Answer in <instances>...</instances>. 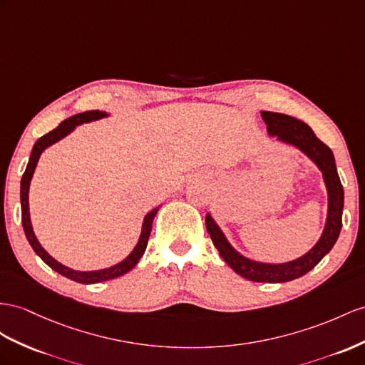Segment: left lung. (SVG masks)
<instances>
[{"mask_svg": "<svg viewBox=\"0 0 365 365\" xmlns=\"http://www.w3.org/2000/svg\"><path fill=\"white\" fill-rule=\"evenodd\" d=\"M262 118L267 123L269 135H276L280 142L289 143L301 149L322 171L327 191H329V214H327L325 228L321 239L317 240V244L307 255L296 260H292V262L262 264L239 255L230 245V242L223 236V232L210 214H207V217H205V223H207L208 235L211 236L212 244L217 248L219 255L237 274L248 280H253V282L279 284L288 282V280L307 274L333 248L342 228L344 188L341 185L338 171H336L334 155L331 149L316 137L310 126L292 115L279 114V112L262 110Z\"/></svg>", "mask_w": 365, "mask_h": 365, "instance_id": "left-lung-1", "label": "left lung"}]
</instances>
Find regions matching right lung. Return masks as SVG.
<instances>
[{"label":"right lung","mask_w":365,"mask_h":365,"mask_svg":"<svg viewBox=\"0 0 365 365\" xmlns=\"http://www.w3.org/2000/svg\"><path fill=\"white\" fill-rule=\"evenodd\" d=\"M106 115H108L106 112L86 110V112H83V114H77L73 117H69L68 120L61 121V123L53 130H51V133L40 137L38 140H36L34 148H32L29 163H27L26 171L23 174V179H21V191H20V195H21V222H23L26 237H27V240H29L31 247L34 248L35 253L43 259V262L48 264L52 269H55V272L60 273L61 276L68 277L71 280H76V282H80V284H98V282H103V280L115 279V277H120V276L126 274L128 272H130V269H133L138 264L140 257H142L143 253H145L149 235H151L153 220H154L155 214L158 211V208H155L151 212L146 214V217L143 220V227H142V235H140L138 244L133 250V253H130L125 260H121L120 264H117L114 267L105 268V269H98V272H76V269L61 265L52 256L46 253V250L40 245V242L36 240V237L34 235L32 225H31V217H29V185H31L32 175H34V171L36 168V163H38V158H40L41 153L48 146L57 143L58 140H61L63 137H66L69 133H72V130L76 129V126H78L81 123H89V121L98 120V118H103Z\"/></svg>","instance_id":"obj_1"}]
</instances>
